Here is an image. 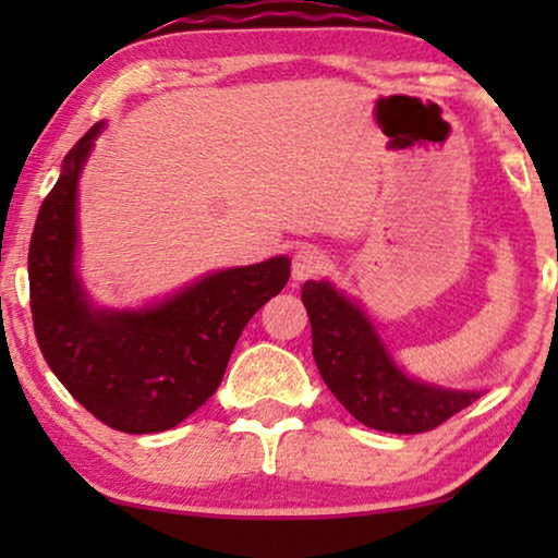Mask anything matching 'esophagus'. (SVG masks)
<instances>
[{"mask_svg":"<svg viewBox=\"0 0 558 558\" xmlns=\"http://www.w3.org/2000/svg\"><path fill=\"white\" fill-rule=\"evenodd\" d=\"M325 269H327V254L323 248H315V246L300 248L292 258V277L296 281L315 279L317 274H323Z\"/></svg>","mask_w":558,"mask_h":558,"instance_id":"34e87169","label":"esophagus"}]
</instances>
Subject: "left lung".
I'll return each instance as SVG.
<instances>
[{
  "label": "left lung",
  "instance_id": "obj_1",
  "mask_svg": "<svg viewBox=\"0 0 558 558\" xmlns=\"http://www.w3.org/2000/svg\"><path fill=\"white\" fill-rule=\"evenodd\" d=\"M312 355L327 388L357 422L388 434H422L480 399L411 380L396 368L361 310L327 281H304Z\"/></svg>",
  "mask_w": 558,
  "mask_h": 558
}]
</instances>
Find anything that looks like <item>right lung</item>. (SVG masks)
<instances>
[{"label": "right lung", "instance_id": "right-lung-1", "mask_svg": "<svg viewBox=\"0 0 558 558\" xmlns=\"http://www.w3.org/2000/svg\"><path fill=\"white\" fill-rule=\"evenodd\" d=\"M101 124L63 159L29 241V310L37 345L68 393L126 434L178 426L223 380L243 327L289 281V258L218 271L142 312H94L73 271L75 182Z\"/></svg>", "mask_w": 558, "mask_h": 558}]
</instances>
